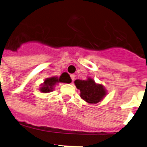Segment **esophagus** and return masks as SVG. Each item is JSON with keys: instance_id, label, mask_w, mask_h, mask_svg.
<instances>
[{"instance_id": "obj_1", "label": "esophagus", "mask_w": 147, "mask_h": 147, "mask_svg": "<svg viewBox=\"0 0 147 147\" xmlns=\"http://www.w3.org/2000/svg\"><path fill=\"white\" fill-rule=\"evenodd\" d=\"M71 80H72V81H74L75 79V75L74 74H71Z\"/></svg>"}]
</instances>
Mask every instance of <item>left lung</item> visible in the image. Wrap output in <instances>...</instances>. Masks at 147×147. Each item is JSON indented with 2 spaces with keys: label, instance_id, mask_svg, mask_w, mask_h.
I'll return each instance as SVG.
<instances>
[{
  "label": "left lung",
  "instance_id": "8db88e82",
  "mask_svg": "<svg viewBox=\"0 0 147 147\" xmlns=\"http://www.w3.org/2000/svg\"><path fill=\"white\" fill-rule=\"evenodd\" d=\"M74 84L80 90V97L89 104L98 103L107 94L105 87L96 84L91 78H88L86 80H76Z\"/></svg>",
  "mask_w": 147,
  "mask_h": 147
}]
</instances>
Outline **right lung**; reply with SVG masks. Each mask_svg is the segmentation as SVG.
<instances>
[{
	"instance_id": "1",
	"label": "right lung",
	"mask_w": 147,
	"mask_h": 147,
	"mask_svg": "<svg viewBox=\"0 0 147 147\" xmlns=\"http://www.w3.org/2000/svg\"><path fill=\"white\" fill-rule=\"evenodd\" d=\"M59 82L71 83V79L69 74L67 73H63L59 77L53 76V77L46 78L44 82L40 85L41 87L40 88V90L42 93H49V92L53 91L54 86Z\"/></svg>"
}]
</instances>
